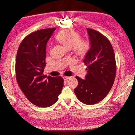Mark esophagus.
I'll list each match as a JSON object with an SVG mask.
<instances>
[{
	"label": "esophagus",
	"mask_w": 135,
	"mask_h": 135,
	"mask_svg": "<svg viewBox=\"0 0 135 135\" xmlns=\"http://www.w3.org/2000/svg\"><path fill=\"white\" fill-rule=\"evenodd\" d=\"M63 78H64V79L65 80H68L69 79H70L71 77L70 76H64Z\"/></svg>",
	"instance_id": "34e87169"
}]
</instances>
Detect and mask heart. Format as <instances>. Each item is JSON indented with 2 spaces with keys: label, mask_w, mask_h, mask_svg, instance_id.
Here are the masks:
<instances>
[{
  "label": "heart",
  "mask_w": 135,
  "mask_h": 135,
  "mask_svg": "<svg viewBox=\"0 0 135 135\" xmlns=\"http://www.w3.org/2000/svg\"><path fill=\"white\" fill-rule=\"evenodd\" d=\"M57 39L68 50L72 49L74 54L79 57L84 56L89 50V43L80 39L79 35L73 30L62 31L57 36Z\"/></svg>",
  "instance_id": "1"
}]
</instances>
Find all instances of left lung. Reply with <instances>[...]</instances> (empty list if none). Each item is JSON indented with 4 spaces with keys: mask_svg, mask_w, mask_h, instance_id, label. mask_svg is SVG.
Instances as JSON below:
<instances>
[{
    "mask_svg": "<svg viewBox=\"0 0 135 135\" xmlns=\"http://www.w3.org/2000/svg\"><path fill=\"white\" fill-rule=\"evenodd\" d=\"M90 48L83 62L87 68L85 79L78 76L74 93L80 102L93 105L103 100L115 80L117 66L113 48L109 39L96 30L87 28Z\"/></svg>",
    "mask_w": 135,
    "mask_h": 135,
    "instance_id": "obj_1",
    "label": "left lung"
}]
</instances>
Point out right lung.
Masks as SVG:
<instances>
[{
  "instance_id": "add662e5",
  "label": "right lung",
  "mask_w": 135,
  "mask_h": 135,
  "mask_svg": "<svg viewBox=\"0 0 135 135\" xmlns=\"http://www.w3.org/2000/svg\"><path fill=\"white\" fill-rule=\"evenodd\" d=\"M56 28L37 30L28 34L18 47L16 76L19 87L28 100L39 107H49L59 99L64 86L61 76L43 75L46 45Z\"/></svg>"
}]
</instances>
